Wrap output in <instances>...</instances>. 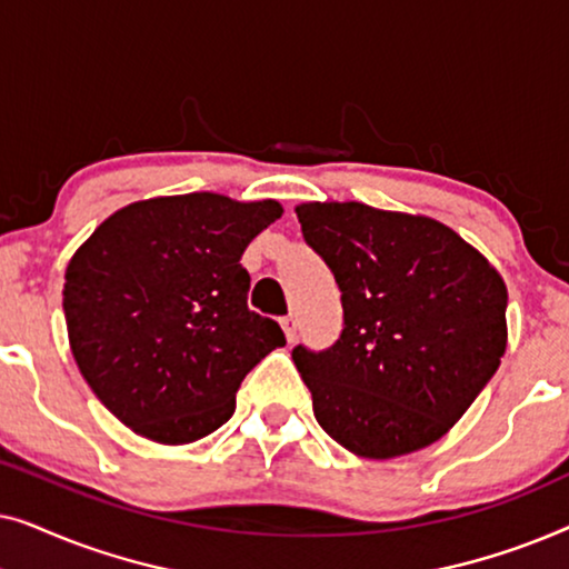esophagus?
Returning <instances> with one entry per match:
<instances>
[{"mask_svg": "<svg viewBox=\"0 0 569 569\" xmlns=\"http://www.w3.org/2000/svg\"><path fill=\"white\" fill-rule=\"evenodd\" d=\"M279 323H282L287 341H292L295 337H298V318H295V316H284L282 321H279Z\"/></svg>", "mask_w": 569, "mask_h": 569, "instance_id": "obj_1", "label": "esophagus"}]
</instances>
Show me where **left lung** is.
<instances>
[{"instance_id":"8db88e82","label":"left lung","mask_w":569,"mask_h":569,"mask_svg":"<svg viewBox=\"0 0 569 569\" xmlns=\"http://www.w3.org/2000/svg\"><path fill=\"white\" fill-rule=\"evenodd\" d=\"M295 212L345 310L329 349H292L318 425L376 461L440 440L500 368L502 277L430 217L360 201H313Z\"/></svg>"}]
</instances>
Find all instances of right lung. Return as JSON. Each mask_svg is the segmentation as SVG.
Listing matches in <instances>:
<instances>
[{
  "instance_id": "right-lung-1",
  "label": "right lung",
  "mask_w": 569,
  "mask_h": 569,
  "mask_svg": "<svg viewBox=\"0 0 569 569\" xmlns=\"http://www.w3.org/2000/svg\"><path fill=\"white\" fill-rule=\"evenodd\" d=\"M282 217L277 201L183 193L108 217L69 261L72 355L103 407L154 442H191L236 411L243 378L284 345L248 308L246 246Z\"/></svg>"
}]
</instances>
